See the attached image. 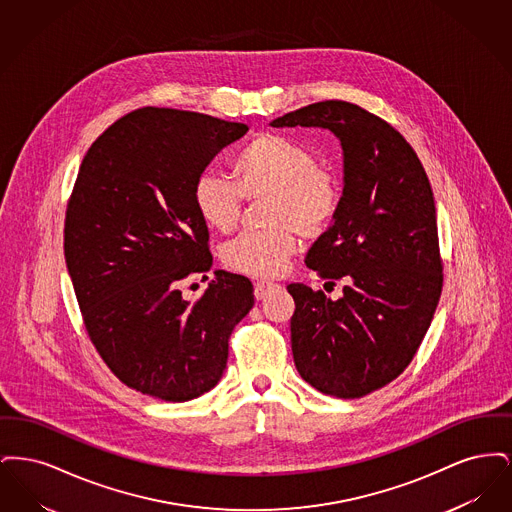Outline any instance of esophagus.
I'll use <instances>...</instances> for the list:
<instances>
[{
  "instance_id": "1",
  "label": "esophagus",
  "mask_w": 512,
  "mask_h": 512,
  "mask_svg": "<svg viewBox=\"0 0 512 512\" xmlns=\"http://www.w3.org/2000/svg\"><path fill=\"white\" fill-rule=\"evenodd\" d=\"M280 290V284H274V282H257L255 284V297L257 299H265L268 293L276 292Z\"/></svg>"
}]
</instances>
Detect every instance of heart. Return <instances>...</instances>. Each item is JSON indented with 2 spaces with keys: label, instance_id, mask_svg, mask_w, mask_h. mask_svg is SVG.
Returning <instances> with one entry per match:
<instances>
[{
  "label": "heart",
  "instance_id": "heart-1",
  "mask_svg": "<svg viewBox=\"0 0 512 512\" xmlns=\"http://www.w3.org/2000/svg\"><path fill=\"white\" fill-rule=\"evenodd\" d=\"M234 180L201 172L194 182L195 213L205 226L230 232L240 219L244 197L268 195L265 230L238 234L222 247V263L234 272L280 276L297 247V234L318 238L336 219L343 199L338 174L318 165L309 146L282 134L253 138L232 161Z\"/></svg>",
  "mask_w": 512,
  "mask_h": 512
}]
</instances>
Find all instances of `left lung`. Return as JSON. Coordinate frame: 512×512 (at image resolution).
Wrapping results in <instances>:
<instances>
[{
	"label": "left lung",
	"instance_id": "left-lung-1",
	"mask_svg": "<svg viewBox=\"0 0 512 512\" xmlns=\"http://www.w3.org/2000/svg\"><path fill=\"white\" fill-rule=\"evenodd\" d=\"M270 124L320 126L340 138V211L305 265L328 284L343 280V297L288 286L292 351L313 388L365 397L411 365L438 307L443 261L430 180L411 144L355 103L318 101Z\"/></svg>",
	"mask_w": 512,
	"mask_h": 512
}]
</instances>
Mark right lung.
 <instances>
[{
    "mask_svg": "<svg viewBox=\"0 0 512 512\" xmlns=\"http://www.w3.org/2000/svg\"><path fill=\"white\" fill-rule=\"evenodd\" d=\"M245 132L244 122L142 107L82 159L65 215L76 301L103 363L149 397L178 403L215 388L230 334L253 307L249 278L224 270L194 303L180 292L213 267L195 178Z\"/></svg>",
    "mask_w": 512,
    "mask_h": 512,
    "instance_id": "1",
    "label": "right lung"
}]
</instances>
